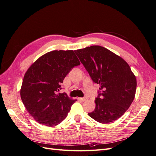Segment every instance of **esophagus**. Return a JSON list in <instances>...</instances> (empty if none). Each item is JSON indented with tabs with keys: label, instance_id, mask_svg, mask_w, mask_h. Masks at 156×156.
Segmentation results:
<instances>
[{
	"label": "esophagus",
	"instance_id": "esophagus-1",
	"mask_svg": "<svg viewBox=\"0 0 156 156\" xmlns=\"http://www.w3.org/2000/svg\"><path fill=\"white\" fill-rule=\"evenodd\" d=\"M78 99H79V100L82 101H84L87 100V98H79Z\"/></svg>",
	"mask_w": 156,
	"mask_h": 156
}]
</instances>
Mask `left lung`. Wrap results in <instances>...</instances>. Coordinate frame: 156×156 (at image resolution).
Instances as JSON below:
<instances>
[{"instance_id":"1","label":"left lung","mask_w":156,"mask_h":156,"mask_svg":"<svg viewBox=\"0 0 156 156\" xmlns=\"http://www.w3.org/2000/svg\"><path fill=\"white\" fill-rule=\"evenodd\" d=\"M92 81L100 84L96 108L88 113L94 120L108 124L119 119L133 102L136 80L129 64L120 56L99 45L75 50Z\"/></svg>"}]
</instances>
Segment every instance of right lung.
<instances>
[{
  "instance_id": "add662e5",
  "label": "right lung",
  "mask_w": 156,
  "mask_h": 156,
  "mask_svg": "<svg viewBox=\"0 0 156 156\" xmlns=\"http://www.w3.org/2000/svg\"><path fill=\"white\" fill-rule=\"evenodd\" d=\"M79 64L73 51L55 50L40 56L27 69L21 98L27 111L39 124L52 127L66 118L77 100L58 91L70 70Z\"/></svg>"
}]
</instances>
